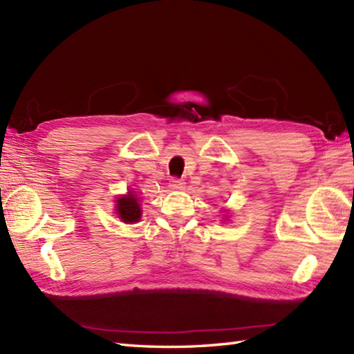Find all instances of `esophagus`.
I'll use <instances>...</instances> for the list:
<instances>
[{
    "label": "esophagus",
    "mask_w": 354,
    "mask_h": 354,
    "mask_svg": "<svg viewBox=\"0 0 354 354\" xmlns=\"http://www.w3.org/2000/svg\"><path fill=\"white\" fill-rule=\"evenodd\" d=\"M184 185H185V183L183 181V179H179V178H171L170 179V187L173 190H183Z\"/></svg>",
    "instance_id": "34e87169"
}]
</instances>
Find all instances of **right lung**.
Wrapping results in <instances>:
<instances>
[{
    "mask_svg": "<svg viewBox=\"0 0 354 354\" xmlns=\"http://www.w3.org/2000/svg\"><path fill=\"white\" fill-rule=\"evenodd\" d=\"M117 214L120 219L126 223L138 222L141 216V209H140L137 198H135L132 193L127 194V196L117 199Z\"/></svg>",
    "mask_w": 354,
    "mask_h": 354,
    "instance_id": "right-lung-1",
    "label": "right lung"
}]
</instances>
